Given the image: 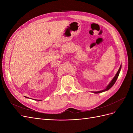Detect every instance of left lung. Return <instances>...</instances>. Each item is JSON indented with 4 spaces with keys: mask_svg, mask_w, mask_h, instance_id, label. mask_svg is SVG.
<instances>
[{
    "mask_svg": "<svg viewBox=\"0 0 133 133\" xmlns=\"http://www.w3.org/2000/svg\"><path fill=\"white\" fill-rule=\"evenodd\" d=\"M121 69H122V64H121V65H120V66L119 68V69L117 73H116V74H115V76L113 78V79L111 80V81L110 82V83L108 85H107V87H106L105 89H104V90H102L98 91H91V92H94V93H95V94H98V93H100V92H103L104 91H108V90H109L110 88L114 85V84H115V82L116 81V80H117V79L118 78V76H119V73H120V70H121Z\"/></svg>",
    "mask_w": 133,
    "mask_h": 133,
    "instance_id": "1",
    "label": "left lung"
}]
</instances>
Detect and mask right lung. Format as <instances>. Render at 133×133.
<instances>
[{"label": "right lung", "mask_w": 133, "mask_h": 133, "mask_svg": "<svg viewBox=\"0 0 133 133\" xmlns=\"http://www.w3.org/2000/svg\"><path fill=\"white\" fill-rule=\"evenodd\" d=\"M25 97H26V98H28V97H26V96H25ZM40 101H41V100H40Z\"/></svg>", "instance_id": "1"}]
</instances>
